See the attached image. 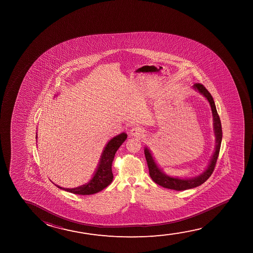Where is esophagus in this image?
I'll use <instances>...</instances> for the list:
<instances>
[{
	"label": "esophagus",
	"mask_w": 253,
	"mask_h": 253,
	"mask_svg": "<svg viewBox=\"0 0 253 253\" xmlns=\"http://www.w3.org/2000/svg\"><path fill=\"white\" fill-rule=\"evenodd\" d=\"M144 133H145V130L142 127H133L130 129V131H129V134L132 136H137V137L138 136H142V135H144Z\"/></svg>",
	"instance_id": "34e87169"
}]
</instances>
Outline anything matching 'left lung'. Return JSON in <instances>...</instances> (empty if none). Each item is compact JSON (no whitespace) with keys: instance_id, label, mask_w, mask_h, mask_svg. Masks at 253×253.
I'll return each instance as SVG.
<instances>
[{"instance_id":"left-lung-1","label":"left lung","mask_w":253,"mask_h":253,"mask_svg":"<svg viewBox=\"0 0 253 253\" xmlns=\"http://www.w3.org/2000/svg\"><path fill=\"white\" fill-rule=\"evenodd\" d=\"M193 88H194V90H196L207 98V100L208 101V103L211 106L212 119H213L212 122H213V131H214L215 135L214 152L212 154L211 160L208 163V167L206 168V169L200 175L193 177V178L181 179L179 177L169 176L164 173L163 169L158 166L150 149L147 146L144 148V154H145L146 160H147V163L149 167V175L152 178V180L160 186L165 187V188H169V189H173V190H187V189L199 187V186H201V184L204 183L205 181L211 176V173L214 170L216 162H217L218 154H219L220 145H221V122H220V118L218 117L213 98L211 97L210 92L205 88L203 84H194Z\"/></svg>"}]
</instances>
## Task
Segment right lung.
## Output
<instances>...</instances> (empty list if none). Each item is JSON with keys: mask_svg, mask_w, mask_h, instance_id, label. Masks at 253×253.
<instances>
[{"mask_svg": "<svg viewBox=\"0 0 253 253\" xmlns=\"http://www.w3.org/2000/svg\"><path fill=\"white\" fill-rule=\"evenodd\" d=\"M127 136H128L127 134L123 132L121 134L111 138L107 142V144L105 145L102 152L98 165L93 173V176L87 183L81 185L80 187H73V188H64L55 184L56 187L72 194H81V195L97 194L98 192L104 189L111 183V181L113 180L111 165L114 160L115 154L118 151L119 147L123 144V142L126 140ZM36 138H37V135H36Z\"/></svg>", "mask_w": 253, "mask_h": 253, "instance_id": "obj_1", "label": "right lung"}]
</instances>
